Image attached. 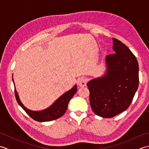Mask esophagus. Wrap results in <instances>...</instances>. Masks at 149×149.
<instances>
[{"label": "esophagus", "instance_id": "1", "mask_svg": "<svg viewBox=\"0 0 149 149\" xmlns=\"http://www.w3.org/2000/svg\"><path fill=\"white\" fill-rule=\"evenodd\" d=\"M77 84L81 87L85 86L86 85V79L84 77H79L77 79Z\"/></svg>", "mask_w": 149, "mask_h": 149}]
</instances>
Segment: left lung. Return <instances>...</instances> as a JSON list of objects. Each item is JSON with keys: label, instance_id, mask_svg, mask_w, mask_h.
<instances>
[{"label": "left lung", "instance_id": "8db88e82", "mask_svg": "<svg viewBox=\"0 0 149 149\" xmlns=\"http://www.w3.org/2000/svg\"><path fill=\"white\" fill-rule=\"evenodd\" d=\"M113 45L115 54L106 57V73L87 83L91 109L103 118H111L127 109L139 84L135 56L118 40L113 38Z\"/></svg>", "mask_w": 149, "mask_h": 149}]
</instances>
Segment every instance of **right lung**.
I'll use <instances>...</instances> for the list:
<instances>
[{
  "instance_id": "1",
  "label": "right lung",
  "mask_w": 149,
  "mask_h": 149,
  "mask_svg": "<svg viewBox=\"0 0 149 149\" xmlns=\"http://www.w3.org/2000/svg\"><path fill=\"white\" fill-rule=\"evenodd\" d=\"M13 81L14 83L13 79ZM77 85L75 84L72 89L66 91L64 94H63L51 106L47 107V109L42 111H32L27 109V107L24 106V104L22 103L20 98L18 97L16 88H15V97L19 105L33 119L36 120V121L41 122L52 121V120H54L60 118L64 115L66 109H67L70 100L77 92Z\"/></svg>"
}]
</instances>
